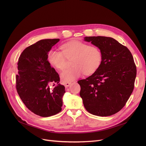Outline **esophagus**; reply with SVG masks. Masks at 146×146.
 Here are the masks:
<instances>
[{
  "instance_id": "obj_1",
  "label": "esophagus",
  "mask_w": 146,
  "mask_h": 146,
  "mask_svg": "<svg viewBox=\"0 0 146 146\" xmlns=\"http://www.w3.org/2000/svg\"><path fill=\"white\" fill-rule=\"evenodd\" d=\"M70 85H71V83L70 82H65L64 83V86H65L66 88L68 87Z\"/></svg>"
}]
</instances>
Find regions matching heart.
<instances>
[{
  "label": "heart",
  "mask_w": 146,
  "mask_h": 146,
  "mask_svg": "<svg viewBox=\"0 0 146 146\" xmlns=\"http://www.w3.org/2000/svg\"><path fill=\"white\" fill-rule=\"evenodd\" d=\"M62 52L51 50L48 54L50 64L58 70L65 67L66 57H72V67L66 69L61 73V79L64 82H71L79 78L83 73L90 75L100 67L102 54L95 46L79 41H72L61 46Z\"/></svg>",
  "instance_id": "heart-1"
}]
</instances>
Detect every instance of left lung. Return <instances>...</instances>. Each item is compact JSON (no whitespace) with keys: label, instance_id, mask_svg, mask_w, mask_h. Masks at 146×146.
<instances>
[{"label":"left lung","instance_id":"obj_1","mask_svg":"<svg viewBox=\"0 0 146 146\" xmlns=\"http://www.w3.org/2000/svg\"><path fill=\"white\" fill-rule=\"evenodd\" d=\"M84 40L100 49L102 63L89 77L78 82L80 96L91 114L108 117L125 106L134 86L137 70L131 52L111 37L86 36Z\"/></svg>","mask_w":146,"mask_h":146}]
</instances>
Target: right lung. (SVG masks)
Instances as JSON below:
<instances>
[{"instance_id": "obj_1", "label": "right lung", "mask_w": 146, "mask_h": 146, "mask_svg": "<svg viewBox=\"0 0 146 146\" xmlns=\"http://www.w3.org/2000/svg\"><path fill=\"white\" fill-rule=\"evenodd\" d=\"M59 41H38L23 51L18 59V94L28 110L42 117L54 115L62 110L65 87L59 83V75L48 60V52ZM51 83L56 84L52 89Z\"/></svg>"}]
</instances>
